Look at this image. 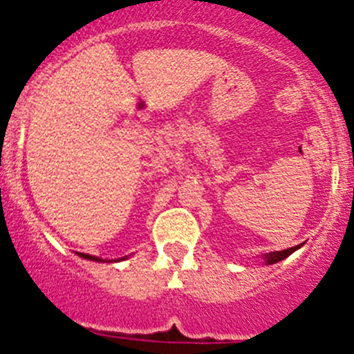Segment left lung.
<instances>
[{
	"label": "left lung",
	"instance_id": "left-lung-1",
	"mask_svg": "<svg viewBox=\"0 0 354 354\" xmlns=\"http://www.w3.org/2000/svg\"><path fill=\"white\" fill-rule=\"evenodd\" d=\"M302 245H297V247H292V248H287V250H281V252H269V254H264L262 255V259L266 261V264H274V262H280L283 261L285 257H288L290 254H294L297 248H301Z\"/></svg>",
	"mask_w": 354,
	"mask_h": 354
}]
</instances>
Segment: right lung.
I'll use <instances>...</instances> for the list:
<instances>
[{"label": "right lung", "mask_w": 354, "mask_h": 354, "mask_svg": "<svg viewBox=\"0 0 354 354\" xmlns=\"http://www.w3.org/2000/svg\"><path fill=\"white\" fill-rule=\"evenodd\" d=\"M80 257H83V259H88V261H95V262H113V261H104V259H100V257H95V255H88V254H78ZM124 259L127 257H123V259H114V261H124Z\"/></svg>", "instance_id": "right-lung-1"}]
</instances>
